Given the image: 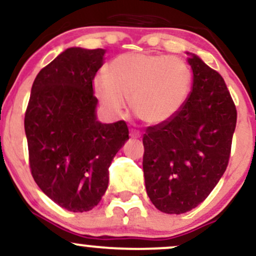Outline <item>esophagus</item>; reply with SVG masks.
Wrapping results in <instances>:
<instances>
[{
	"instance_id": "34e87169",
	"label": "esophagus",
	"mask_w": 256,
	"mask_h": 256,
	"mask_svg": "<svg viewBox=\"0 0 256 256\" xmlns=\"http://www.w3.org/2000/svg\"><path fill=\"white\" fill-rule=\"evenodd\" d=\"M130 136H131L132 138H140V131L131 130V131H130Z\"/></svg>"
}]
</instances>
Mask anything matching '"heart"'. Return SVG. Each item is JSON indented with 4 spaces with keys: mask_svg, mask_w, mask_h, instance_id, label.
I'll return each instance as SVG.
<instances>
[{
    "mask_svg": "<svg viewBox=\"0 0 256 256\" xmlns=\"http://www.w3.org/2000/svg\"><path fill=\"white\" fill-rule=\"evenodd\" d=\"M192 76L176 56L125 52L107 67V76L94 79L101 104L114 114L125 110L130 100L134 113L148 125H162L179 113L189 96Z\"/></svg>",
    "mask_w": 256,
    "mask_h": 256,
    "instance_id": "b5f03b06",
    "label": "heart"
}]
</instances>
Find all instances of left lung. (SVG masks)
Wrapping results in <instances>:
<instances>
[{"mask_svg": "<svg viewBox=\"0 0 256 256\" xmlns=\"http://www.w3.org/2000/svg\"><path fill=\"white\" fill-rule=\"evenodd\" d=\"M192 88L174 118L143 136L146 189L152 204L182 214L204 202L228 167L237 110L222 76L195 54Z\"/></svg>", "mask_w": 256, "mask_h": 256, "instance_id": "1", "label": "left lung"}]
</instances>
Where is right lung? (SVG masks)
<instances>
[{"instance_id":"1","label":"right lung","mask_w":256,"mask_h":256,"mask_svg":"<svg viewBox=\"0 0 256 256\" xmlns=\"http://www.w3.org/2000/svg\"><path fill=\"white\" fill-rule=\"evenodd\" d=\"M104 49L73 46L40 71L25 113L32 177L55 204L71 212L98 204L108 168L128 140L124 120L102 124L96 116L92 80Z\"/></svg>"}]
</instances>
